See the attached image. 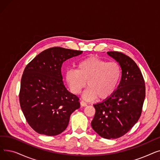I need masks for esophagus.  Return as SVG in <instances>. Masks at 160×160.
Listing matches in <instances>:
<instances>
[{"instance_id":"obj_1","label":"esophagus","mask_w":160,"mask_h":160,"mask_svg":"<svg viewBox=\"0 0 160 160\" xmlns=\"http://www.w3.org/2000/svg\"><path fill=\"white\" fill-rule=\"evenodd\" d=\"M80 105L82 107H85V106H87V104L85 102H83V101H82H82L80 102Z\"/></svg>"}]
</instances>
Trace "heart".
Masks as SVG:
<instances>
[{"mask_svg":"<svg viewBox=\"0 0 160 160\" xmlns=\"http://www.w3.org/2000/svg\"><path fill=\"white\" fill-rule=\"evenodd\" d=\"M121 75V69L117 63L90 56L78 63L77 70L67 71L65 80L74 94H78L87 82L89 88L83 93V98L106 100L115 92Z\"/></svg>","mask_w":160,"mask_h":160,"instance_id":"b5f03b06","label":"heart"}]
</instances>
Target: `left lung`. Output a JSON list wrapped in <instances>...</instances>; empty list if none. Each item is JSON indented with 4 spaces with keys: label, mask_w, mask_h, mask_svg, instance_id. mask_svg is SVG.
<instances>
[{
    "label": "left lung",
    "mask_w": 160,
    "mask_h": 160,
    "mask_svg": "<svg viewBox=\"0 0 160 160\" xmlns=\"http://www.w3.org/2000/svg\"><path fill=\"white\" fill-rule=\"evenodd\" d=\"M107 54L119 63L121 80L115 93L102 102L94 104L93 129L103 138H119L138 122L145 98V85L142 73L132 59L119 52Z\"/></svg>",
    "instance_id": "1"
}]
</instances>
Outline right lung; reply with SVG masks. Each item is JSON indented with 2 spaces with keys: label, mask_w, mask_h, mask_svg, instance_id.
<instances>
[{
  "label": "right lung",
  "mask_w": 160,
  "mask_h": 160,
  "mask_svg": "<svg viewBox=\"0 0 160 160\" xmlns=\"http://www.w3.org/2000/svg\"><path fill=\"white\" fill-rule=\"evenodd\" d=\"M82 52L50 48L25 67L19 102L25 118L36 132L49 136L61 133L68 126L71 113L80 108L78 97L63 84L61 69L65 61Z\"/></svg>",
  "instance_id": "add662e5"
}]
</instances>
